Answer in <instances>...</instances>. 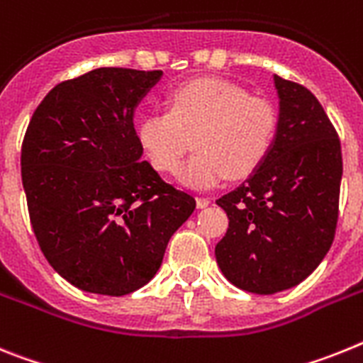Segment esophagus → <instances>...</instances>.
<instances>
[{"instance_id":"obj_1","label":"esophagus","mask_w":363,"mask_h":363,"mask_svg":"<svg viewBox=\"0 0 363 363\" xmlns=\"http://www.w3.org/2000/svg\"><path fill=\"white\" fill-rule=\"evenodd\" d=\"M210 203H212V201L208 199V197H197V208H206L210 206Z\"/></svg>"}]
</instances>
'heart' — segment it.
Here are the masks:
<instances>
[{"mask_svg":"<svg viewBox=\"0 0 363 363\" xmlns=\"http://www.w3.org/2000/svg\"><path fill=\"white\" fill-rule=\"evenodd\" d=\"M168 109H151L137 124V140L157 172L177 173L194 138L195 153L181 182L208 190L261 168L276 144L279 115L272 102L232 82L204 78L169 93Z\"/></svg>","mask_w":363,"mask_h":363,"instance_id":"1","label":"heart"}]
</instances>
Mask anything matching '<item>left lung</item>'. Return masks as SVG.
Segmentation results:
<instances>
[{"mask_svg":"<svg viewBox=\"0 0 363 363\" xmlns=\"http://www.w3.org/2000/svg\"><path fill=\"white\" fill-rule=\"evenodd\" d=\"M279 94L276 144L261 168L217 199L228 230L216 257L230 283L276 294L313 274L338 223L342 146L307 87L274 77Z\"/></svg>","mask_w":363,"mask_h":363,"instance_id":"obj_1","label":"left lung"}]
</instances>
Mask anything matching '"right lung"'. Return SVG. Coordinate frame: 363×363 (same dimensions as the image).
<instances>
[{
	"label": "right lung",
	"mask_w": 363,
	"mask_h": 363,
	"mask_svg": "<svg viewBox=\"0 0 363 363\" xmlns=\"http://www.w3.org/2000/svg\"><path fill=\"white\" fill-rule=\"evenodd\" d=\"M162 71L100 67L36 107L21 144L30 225L50 267L82 291L125 296L146 285L190 194L140 160L133 111Z\"/></svg>",
	"instance_id": "add662e5"
}]
</instances>
